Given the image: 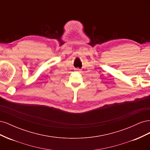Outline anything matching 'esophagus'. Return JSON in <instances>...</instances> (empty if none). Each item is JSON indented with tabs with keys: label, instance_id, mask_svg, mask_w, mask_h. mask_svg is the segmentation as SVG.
<instances>
[{
	"label": "esophagus",
	"instance_id": "1",
	"mask_svg": "<svg viewBox=\"0 0 150 150\" xmlns=\"http://www.w3.org/2000/svg\"><path fill=\"white\" fill-rule=\"evenodd\" d=\"M76 71H77V72H80V73H81V72H82V71H81L80 69H79V68H76Z\"/></svg>",
	"mask_w": 150,
	"mask_h": 150
}]
</instances>
